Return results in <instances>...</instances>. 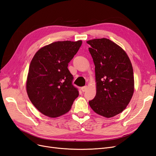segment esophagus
Masks as SVG:
<instances>
[{"label": "esophagus", "instance_id": "1", "mask_svg": "<svg viewBox=\"0 0 156 156\" xmlns=\"http://www.w3.org/2000/svg\"><path fill=\"white\" fill-rule=\"evenodd\" d=\"M87 89V86H83V87H82L81 88L82 91L83 92H85V91H86Z\"/></svg>", "mask_w": 156, "mask_h": 156}]
</instances>
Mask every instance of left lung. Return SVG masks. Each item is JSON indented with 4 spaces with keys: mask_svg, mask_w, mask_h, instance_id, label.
<instances>
[{
    "mask_svg": "<svg viewBox=\"0 0 156 156\" xmlns=\"http://www.w3.org/2000/svg\"><path fill=\"white\" fill-rule=\"evenodd\" d=\"M95 65L97 94L89 101L97 114L111 118L123 112L134 91L133 67L124 50L106 38L87 41Z\"/></svg>",
    "mask_w": 156,
    "mask_h": 156,
    "instance_id": "left-lung-1",
    "label": "left lung"
}]
</instances>
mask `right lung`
Segmentation results:
<instances>
[{
	"mask_svg": "<svg viewBox=\"0 0 156 156\" xmlns=\"http://www.w3.org/2000/svg\"><path fill=\"white\" fill-rule=\"evenodd\" d=\"M82 43L81 40L54 42L40 48L32 59L27 94L34 106L46 116L54 118L66 113L78 97L67 67Z\"/></svg>",
	"mask_w": 156,
	"mask_h": 156,
	"instance_id": "add662e5",
	"label": "right lung"
}]
</instances>
